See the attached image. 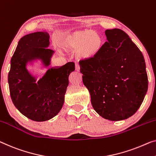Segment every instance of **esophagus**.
Masks as SVG:
<instances>
[{
	"label": "esophagus",
	"mask_w": 156,
	"mask_h": 156,
	"mask_svg": "<svg viewBox=\"0 0 156 156\" xmlns=\"http://www.w3.org/2000/svg\"><path fill=\"white\" fill-rule=\"evenodd\" d=\"M76 71H80V66H79V64H76Z\"/></svg>",
	"instance_id": "obj_1"
}]
</instances>
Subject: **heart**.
<instances>
[{"mask_svg": "<svg viewBox=\"0 0 156 156\" xmlns=\"http://www.w3.org/2000/svg\"><path fill=\"white\" fill-rule=\"evenodd\" d=\"M66 50H76V55L82 59H90L98 55L104 46V40L94 31H78L67 35L61 42Z\"/></svg>", "mask_w": 156, "mask_h": 156, "instance_id": "1", "label": "heart"}]
</instances>
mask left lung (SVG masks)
<instances>
[{
    "label": "left lung",
    "mask_w": 156,
    "mask_h": 156,
    "mask_svg": "<svg viewBox=\"0 0 156 156\" xmlns=\"http://www.w3.org/2000/svg\"><path fill=\"white\" fill-rule=\"evenodd\" d=\"M107 41L99 54L79 62L83 82L93 108L112 121L127 119L136 112L148 90L142 53L125 31H105Z\"/></svg>",
    "instance_id": "left-lung-1"
}]
</instances>
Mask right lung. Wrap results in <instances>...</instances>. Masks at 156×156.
<instances>
[{"label": "right lung", "instance_id": "1", "mask_svg": "<svg viewBox=\"0 0 156 156\" xmlns=\"http://www.w3.org/2000/svg\"><path fill=\"white\" fill-rule=\"evenodd\" d=\"M47 32H35L23 36L11 59L8 73L10 94L14 105L21 113L34 121H46L59 112L64 102L69 76L75 64L48 68L43 76L32 71L31 65L40 59L44 66L50 64L54 51L49 46Z\"/></svg>", "mask_w": 156, "mask_h": 156}]
</instances>
